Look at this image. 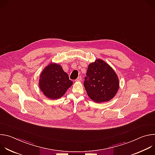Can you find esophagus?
I'll return each instance as SVG.
<instances>
[{
  "mask_svg": "<svg viewBox=\"0 0 155 155\" xmlns=\"http://www.w3.org/2000/svg\"><path fill=\"white\" fill-rule=\"evenodd\" d=\"M81 76H79L77 78V80H75L76 81H81Z\"/></svg>",
  "mask_w": 155,
  "mask_h": 155,
  "instance_id": "obj_1",
  "label": "esophagus"
}]
</instances>
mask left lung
<instances>
[{"label": "left lung", "instance_id": "obj_1", "mask_svg": "<svg viewBox=\"0 0 155 155\" xmlns=\"http://www.w3.org/2000/svg\"><path fill=\"white\" fill-rule=\"evenodd\" d=\"M84 86L90 98L100 103L114 97L119 89L120 82L112 67L104 61L97 59L88 65Z\"/></svg>", "mask_w": 155, "mask_h": 155}]
</instances>
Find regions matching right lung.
I'll return each instance as SVG.
<instances>
[{"label":"right lung","mask_w":155,"mask_h":155,"mask_svg":"<svg viewBox=\"0 0 155 155\" xmlns=\"http://www.w3.org/2000/svg\"><path fill=\"white\" fill-rule=\"evenodd\" d=\"M68 74L61 65L51 62L44 68L39 78L38 85L41 91L50 99H58L72 85Z\"/></svg>","instance_id":"obj_1"}]
</instances>
